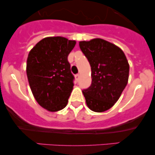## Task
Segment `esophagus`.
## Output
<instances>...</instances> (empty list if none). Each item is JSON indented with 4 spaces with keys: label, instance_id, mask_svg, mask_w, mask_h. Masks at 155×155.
<instances>
[{
    "label": "esophagus",
    "instance_id": "obj_1",
    "mask_svg": "<svg viewBox=\"0 0 155 155\" xmlns=\"http://www.w3.org/2000/svg\"><path fill=\"white\" fill-rule=\"evenodd\" d=\"M75 78H76V81H79V74H76L75 76Z\"/></svg>",
    "mask_w": 155,
    "mask_h": 155
}]
</instances>
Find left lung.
Returning a JSON list of instances; mask_svg holds the SVG:
<instances>
[{"label":"left lung","mask_w":155,"mask_h":155,"mask_svg":"<svg viewBox=\"0 0 155 155\" xmlns=\"http://www.w3.org/2000/svg\"><path fill=\"white\" fill-rule=\"evenodd\" d=\"M91 66L92 84L82 90L90 109L104 112L120 98L128 81L129 64L123 51L101 38L80 41Z\"/></svg>","instance_id":"8db88e82"}]
</instances>
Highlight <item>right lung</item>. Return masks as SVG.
<instances>
[{"label": "right lung", "mask_w": 155, "mask_h": 155, "mask_svg": "<svg viewBox=\"0 0 155 155\" xmlns=\"http://www.w3.org/2000/svg\"><path fill=\"white\" fill-rule=\"evenodd\" d=\"M75 41L47 37L30 51L26 72L31 91L38 104L49 111L66 106L74 87V76L68 60Z\"/></svg>", "instance_id": "obj_1"}]
</instances>
